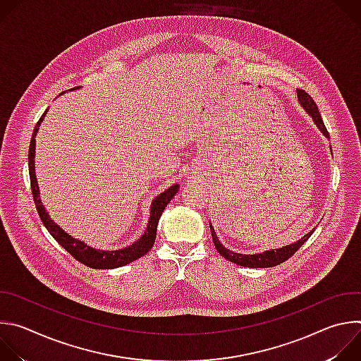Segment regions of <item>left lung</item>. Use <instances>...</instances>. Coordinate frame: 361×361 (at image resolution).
Masks as SVG:
<instances>
[{"instance_id":"8db88e82","label":"left lung","mask_w":361,"mask_h":361,"mask_svg":"<svg viewBox=\"0 0 361 361\" xmlns=\"http://www.w3.org/2000/svg\"><path fill=\"white\" fill-rule=\"evenodd\" d=\"M297 97H298V101L301 107L310 114V117L313 118V121L316 123V126L319 127V130L327 137L330 138L329 135V131L323 123V118H322V114L316 106L314 99L310 97V94H307L304 90H297ZM210 230H212V237H213V241H214V245L217 248V251L224 257V259H227L228 262L237 264V266H243V267H250V269H267V267H274L277 264H281L283 262L288 260L290 257L308 240L310 238V235L313 234L314 230H312L308 234H305L301 240H298L297 243H293L290 245H286V247H281V248H277V250H269V251H264V252H260V254H240V252H234V251H230L228 248H226L212 223H210Z\"/></svg>"}]
</instances>
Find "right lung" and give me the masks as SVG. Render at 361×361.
Wrapping results in <instances>:
<instances>
[{"instance_id": "right-lung-1", "label": "right lung", "mask_w": 361, "mask_h": 361, "mask_svg": "<svg viewBox=\"0 0 361 361\" xmlns=\"http://www.w3.org/2000/svg\"><path fill=\"white\" fill-rule=\"evenodd\" d=\"M77 88L78 87L71 88V90H77ZM45 114H47V111L41 116L39 121L37 123V126L34 128L32 138H31V142H30V151H28V169H30L31 191H32L35 207H37V212H38V216H39L42 224L45 226L48 233L54 237V240L61 247H64L77 262L82 263L87 267H91V269H117V267H121V266H126L128 263L135 262L137 259H140V257L147 254L151 250V247L154 245V241H156V235H157L159 220H160L164 209L167 207V204L173 200V197L177 194L180 187L177 184H174L170 188H167L164 192H161L160 195L154 198V201L151 202L149 219H148V224H147V228H145L144 234L140 237L138 241H135L134 244H131L126 248L113 250V251L97 250V248H92V247L87 245L84 241L73 238L59 224H56L53 220L49 219L48 213L44 209V204L41 202V198H39V190H38V184H37L35 166H34L35 135H37L38 127H39L41 121L44 120Z\"/></svg>"}]
</instances>
